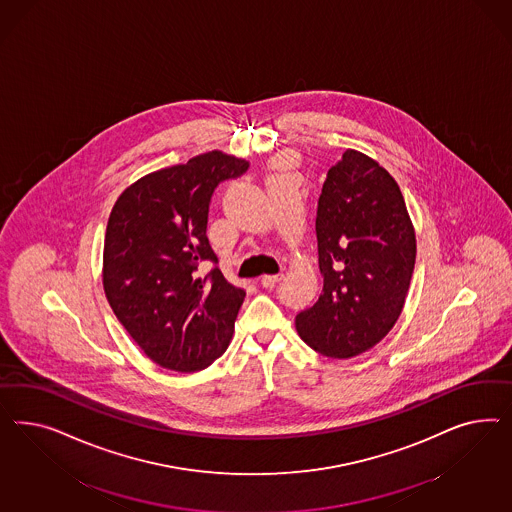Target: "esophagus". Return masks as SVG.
I'll use <instances>...</instances> for the list:
<instances>
[{
  "label": "esophagus",
  "instance_id": "obj_1",
  "mask_svg": "<svg viewBox=\"0 0 512 512\" xmlns=\"http://www.w3.org/2000/svg\"><path fill=\"white\" fill-rule=\"evenodd\" d=\"M281 278H283V274H266V276L261 278V285L266 287V289H270V287H274L278 281H281Z\"/></svg>",
  "mask_w": 512,
  "mask_h": 512
}]
</instances>
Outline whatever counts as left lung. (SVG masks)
Instances as JSON below:
<instances>
[{
    "label": "left lung",
    "mask_w": 512,
    "mask_h": 512,
    "mask_svg": "<svg viewBox=\"0 0 512 512\" xmlns=\"http://www.w3.org/2000/svg\"><path fill=\"white\" fill-rule=\"evenodd\" d=\"M315 233L323 293L296 315V330L325 357H357L398 321L415 268L417 240L396 180L347 150L326 172Z\"/></svg>",
    "instance_id": "left-lung-1"
}]
</instances>
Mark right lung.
Wrapping results in <instances>:
<instances>
[{"mask_svg":"<svg viewBox=\"0 0 512 512\" xmlns=\"http://www.w3.org/2000/svg\"><path fill=\"white\" fill-rule=\"evenodd\" d=\"M248 161L221 152L152 172L127 187L107 223L103 287L110 308L155 364L197 372L233 338L246 291L229 283L208 242L216 187L236 180ZM212 262L201 279L198 264Z\"/></svg>","mask_w":512,"mask_h":512,"instance_id":"add662e5","label":"right lung"}]
</instances>
